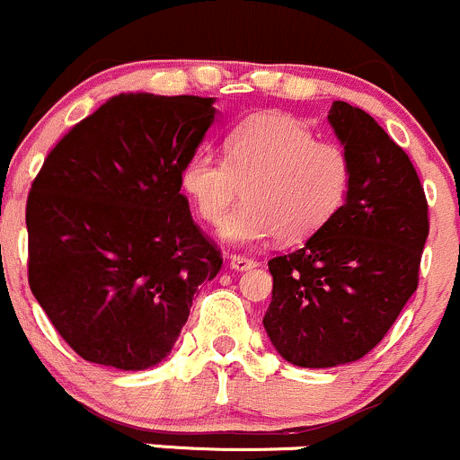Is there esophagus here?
Masks as SVG:
<instances>
[{"label": "esophagus", "instance_id": "esophagus-1", "mask_svg": "<svg viewBox=\"0 0 460 460\" xmlns=\"http://www.w3.org/2000/svg\"><path fill=\"white\" fill-rule=\"evenodd\" d=\"M254 265H257V259H252V257H243V254H230V268H234V270H250V268H254Z\"/></svg>", "mask_w": 460, "mask_h": 460}]
</instances>
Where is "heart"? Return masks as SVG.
<instances>
[{
	"instance_id": "b5f03b06",
	"label": "heart",
	"mask_w": 460,
	"mask_h": 460,
	"mask_svg": "<svg viewBox=\"0 0 460 460\" xmlns=\"http://www.w3.org/2000/svg\"><path fill=\"white\" fill-rule=\"evenodd\" d=\"M224 221L221 236L252 245L279 236L303 241L330 224L352 186V159L336 141L316 139L288 112H259L226 137V157L199 150L183 164L181 188L206 224Z\"/></svg>"
}]
</instances>
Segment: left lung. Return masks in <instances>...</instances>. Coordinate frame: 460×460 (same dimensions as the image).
I'll return each instance as SVG.
<instances>
[{
    "instance_id": "obj_1",
    "label": "left lung",
    "mask_w": 460,
    "mask_h": 460,
    "mask_svg": "<svg viewBox=\"0 0 460 460\" xmlns=\"http://www.w3.org/2000/svg\"><path fill=\"white\" fill-rule=\"evenodd\" d=\"M352 159L348 201L299 250L268 261L265 332L286 361L334 367L376 348L419 288L428 199L410 157L366 111L328 115Z\"/></svg>"
}]
</instances>
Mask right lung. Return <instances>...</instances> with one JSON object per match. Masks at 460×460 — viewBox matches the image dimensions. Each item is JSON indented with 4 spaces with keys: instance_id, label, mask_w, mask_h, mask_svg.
Returning a JSON list of instances; mask_svg holds the SVG:
<instances>
[{
    "instance_id": "obj_1",
    "label": "right lung",
    "mask_w": 460,
    "mask_h": 460,
    "mask_svg": "<svg viewBox=\"0 0 460 460\" xmlns=\"http://www.w3.org/2000/svg\"><path fill=\"white\" fill-rule=\"evenodd\" d=\"M212 121L210 97L117 94L44 159L26 201L28 286L84 361L157 366L221 270L181 195Z\"/></svg>"
}]
</instances>
